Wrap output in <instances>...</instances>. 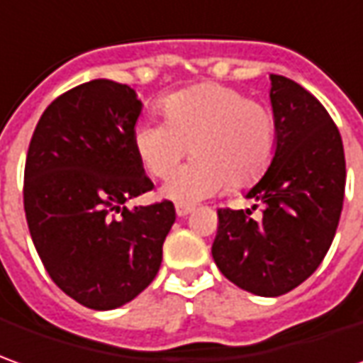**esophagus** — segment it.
<instances>
[{"instance_id":"1","label":"esophagus","mask_w":363,"mask_h":363,"mask_svg":"<svg viewBox=\"0 0 363 363\" xmlns=\"http://www.w3.org/2000/svg\"><path fill=\"white\" fill-rule=\"evenodd\" d=\"M174 208H177V214H179V216H186V214L192 211L191 204H182V202H179V204H177Z\"/></svg>"}]
</instances>
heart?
<instances>
[{
	"label": "heart",
	"instance_id": "heart-1",
	"mask_svg": "<svg viewBox=\"0 0 363 363\" xmlns=\"http://www.w3.org/2000/svg\"><path fill=\"white\" fill-rule=\"evenodd\" d=\"M162 121H140L130 143L143 169L167 179L191 150L194 157L177 171L162 194L196 202L260 181L274 161L278 123L268 105L220 83H199L157 101Z\"/></svg>",
	"mask_w": 363,
	"mask_h": 363
}]
</instances>
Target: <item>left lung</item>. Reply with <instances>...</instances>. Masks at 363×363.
<instances>
[{"mask_svg": "<svg viewBox=\"0 0 363 363\" xmlns=\"http://www.w3.org/2000/svg\"><path fill=\"white\" fill-rule=\"evenodd\" d=\"M270 79L278 145L270 169L246 194L264 202L262 216L218 208L213 242L218 270L238 288L268 298L294 290L322 264L346 189L344 145L330 113L292 79Z\"/></svg>", "mask_w": 363, "mask_h": 363, "instance_id": "1", "label": "left lung"}]
</instances>
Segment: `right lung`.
<instances>
[{
	"instance_id": "1",
	"label": "right lung",
	"mask_w": 363,
	"mask_h": 363,
	"mask_svg": "<svg viewBox=\"0 0 363 363\" xmlns=\"http://www.w3.org/2000/svg\"><path fill=\"white\" fill-rule=\"evenodd\" d=\"M139 113L129 85L95 79L43 111L27 149L31 240L51 280L93 310L127 304L155 280L177 216L171 201L125 206L152 189L130 143Z\"/></svg>"
}]
</instances>
